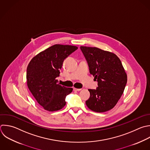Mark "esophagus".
<instances>
[{"label": "esophagus", "instance_id": "obj_1", "mask_svg": "<svg viewBox=\"0 0 150 150\" xmlns=\"http://www.w3.org/2000/svg\"><path fill=\"white\" fill-rule=\"evenodd\" d=\"M81 90V88H74V87L73 88V90L74 91H80Z\"/></svg>", "mask_w": 150, "mask_h": 150}]
</instances>
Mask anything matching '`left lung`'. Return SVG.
Returning <instances> with one entry per match:
<instances>
[{"label":"left lung","instance_id":"8db88e82","mask_svg":"<svg viewBox=\"0 0 150 150\" xmlns=\"http://www.w3.org/2000/svg\"><path fill=\"white\" fill-rule=\"evenodd\" d=\"M91 74L98 82L96 90L88 89V108L97 112L112 109L121 97L127 76L121 60L114 53L97 47L81 46Z\"/></svg>","mask_w":150,"mask_h":150}]
</instances>
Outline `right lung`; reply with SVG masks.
<instances>
[{"label":"right lung","mask_w":150,"mask_h":150,"mask_svg":"<svg viewBox=\"0 0 150 150\" xmlns=\"http://www.w3.org/2000/svg\"><path fill=\"white\" fill-rule=\"evenodd\" d=\"M77 49L75 46L55 45L38 54L29 62L27 85L45 110L58 111L66 105V97L73 88L58 84L56 77L59 76L64 59Z\"/></svg>","instance_id":"add662e5"}]
</instances>
